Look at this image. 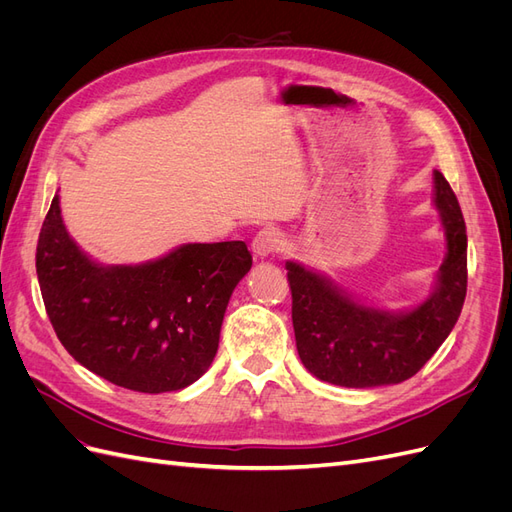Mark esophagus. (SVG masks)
Returning <instances> with one entry per match:
<instances>
[{
	"mask_svg": "<svg viewBox=\"0 0 512 512\" xmlns=\"http://www.w3.org/2000/svg\"><path fill=\"white\" fill-rule=\"evenodd\" d=\"M282 247V232L277 228H262L256 232L252 241V252L256 258H267Z\"/></svg>",
	"mask_w": 512,
	"mask_h": 512,
	"instance_id": "1",
	"label": "esophagus"
}]
</instances>
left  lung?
Wrapping results in <instances>:
<instances>
[{"instance_id": "obj_1", "label": "left lung", "mask_w": 512, "mask_h": 512, "mask_svg": "<svg viewBox=\"0 0 512 512\" xmlns=\"http://www.w3.org/2000/svg\"><path fill=\"white\" fill-rule=\"evenodd\" d=\"M433 183L446 258L429 299L410 312L363 305L327 277L286 262L294 337L309 374L350 389L399 384L412 378L453 331L468 290V235L457 196L440 170H433Z\"/></svg>"}]
</instances>
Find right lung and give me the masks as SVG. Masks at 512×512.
Returning <instances> with one entry per match:
<instances>
[{
  "label": "right lung",
  "mask_w": 512,
  "mask_h": 512,
  "mask_svg": "<svg viewBox=\"0 0 512 512\" xmlns=\"http://www.w3.org/2000/svg\"><path fill=\"white\" fill-rule=\"evenodd\" d=\"M250 267L243 241L188 243L143 265H98L68 235L57 194L36 247L59 342L89 371L138 393L179 391L205 374L230 294Z\"/></svg>",
  "instance_id": "obj_1"
}]
</instances>
